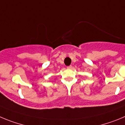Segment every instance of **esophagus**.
<instances>
[{
	"label": "esophagus",
	"mask_w": 125,
	"mask_h": 125,
	"mask_svg": "<svg viewBox=\"0 0 125 125\" xmlns=\"http://www.w3.org/2000/svg\"><path fill=\"white\" fill-rule=\"evenodd\" d=\"M72 65H69V66H68V67H67V68H72Z\"/></svg>",
	"instance_id": "1"
}]
</instances>
